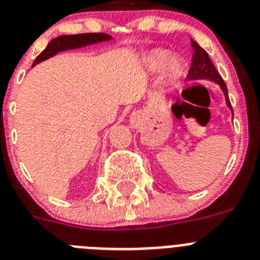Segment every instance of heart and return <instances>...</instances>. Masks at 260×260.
Returning <instances> with one entry per match:
<instances>
[{
	"instance_id": "b5f03b06",
	"label": "heart",
	"mask_w": 260,
	"mask_h": 260,
	"mask_svg": "<svg viewBox=\"0 0 260 260\" xmlns=\"http://www.w3.org/2000/svg\"><path fill=\"white\" fill-rule=\"evenodd\" d=\"M169 59L170 58H169V55L166 52H154L153 55L151 56V59H149V67H151L152 70L157 71L159 70V68L165 67L166 64H168ZM165 73L166 77H168V80L170 81V82H175V81L180 77V75H182V64H180V61L171 60L170 63L168 64V67H166Z\"/></svg>"
}]
</instances>
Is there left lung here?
<instances>
[{"label":"left lung","instance_id":"1","mask_svg":"<svg viewBox=\"0 0 260 260\" xmlns=\"http://www.w3.org/2000/svg\"><path fill=\"white\" fill-rule=\"evenodd\" d=\"M190 45H192V50H193V55H192V60H190L189 71H188V77L189 80H199V78H209L211 81H215L220 85L223 92L225 95V102L227 106L230 107L232 111V106H231L230 98H228V90L225 86V82L223 81L222 76L219 75L218 71L215 70L213 61L209 58L208 52L205 51L194 40H190ZM233 113V111H232Z\"/></svg>","mask_w":260,"mask_h":260}]
</instances>
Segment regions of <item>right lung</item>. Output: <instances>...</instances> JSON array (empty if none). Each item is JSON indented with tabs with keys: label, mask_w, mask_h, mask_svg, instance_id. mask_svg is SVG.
Returning <instances> with one entry per match:
<instances>
[{
	"label": "right lung",
	"mask_w": 260,
	"mask_h": 260,
	"mask_svg": "<svg viewBox=\"0 0 260 260\" xmlns=\"http://www.w3.org/2000/svg\"><path fill=\"white\" fill-rule=\"evenodd\" d=\"M111 36L106 33H81V35H70V36H59L49 42L46 49L36 58L33 66L38 64L40 61L46 60L50 56L55 55L56 52L67 49H76V47L85 46V45L95 44L99 41L109 40Z\"/></svg>",
	"instance_id": "obj_1"
}]
</instances>
